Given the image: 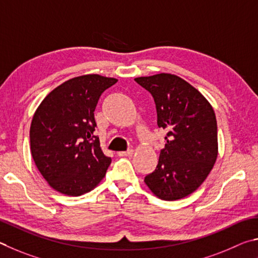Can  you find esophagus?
<instances>
[{
  "mask_svg": "<svg viewBox=\"0 0 258 258\" xmlns=\"http://www.w3.org/2000/svg\"><path fill=\"white\" fill-rule=\"evenodd\" d=\"M134 154V150H128L125 152H119L117 153V155L119 156H132Z\"/></svg>",
  "mask_w": 258,
  "mask_h": 258,
  "instance_id": "1",
  "label": "esophagus"
}]
</instances>
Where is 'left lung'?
I'll use <instances>...</instances> for the list:
<instances>
[{"label":"left lung","instance_id":"left-lung-1","mask_svg":"<svg viewBox=\"0 0 258 258\" xmlns=\"http://www.w3.org/2000/svg\"><path fill=\"white\" fill-rule=\"evenodd\" d=\"M135 80L152 94L157 125L168 132L156 169L144 181L161 200H181L205 181L218 157L214 110L195 87L175 75Z\"/></svg>","mask_w":258,"mask_h":258}]
</instances>
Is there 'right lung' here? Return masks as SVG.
Segmentation results:
<instances>
[{
  "label": "right lung",
  "instance_id": "obj_1",
  "mask_svg": "<svg viewBox=\"0 0 258 258\" xmlns=\"http://www.w3.org/2000/svg\"><path fill=\"white\" fill-rule=\"evenodd\" d=\"M116 81L99 75L75 77L54 88L35 112L31 156L49 186L63 195L93 190L111 164L94 135V111L102 93Z\"/></svg>",
  "mask_w": 258,
  "mask_h": 258
}]
</instances>
